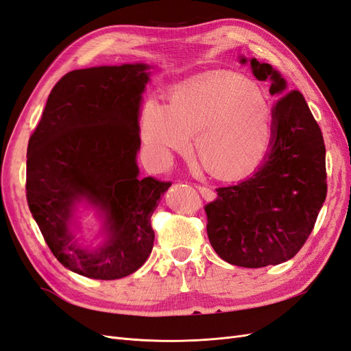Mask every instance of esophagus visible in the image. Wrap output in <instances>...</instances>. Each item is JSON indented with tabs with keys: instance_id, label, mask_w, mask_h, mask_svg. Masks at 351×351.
<instances>
[{
	"instance_id": "esophagus-1",
	"label": "esophagus",
	"mask_w": 351,
	"mask_h": 351,
	"mask_svg": "<svg viewBox=\"0 0 351 351\" xmlns=\"http://www.w3.org/2000/svg\"><path fill=\"white\" fill-rule=\"evenodd\" d=\"M196 189L199 190L200 192V195L204 196L206 200H214L215 199V192L214 190H212L210 187H208V186H200V184H196Z\"/></svg>"
}]
</instances>
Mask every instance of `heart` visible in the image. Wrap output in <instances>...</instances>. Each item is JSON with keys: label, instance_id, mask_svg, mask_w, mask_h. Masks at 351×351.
Returning a JSON list of instances; mask_svg holds the SVG:
<instances>
[{"label": "heart", "instance_id": "heart-1", "mask_svg": "<svg viewBox=\"0 0 351 351\" xmlns=\"http://www.w3.org/2000/svg\"><path fill=\"white\" fill-rule=\"evenodd\" d=\"M196 134V154L209 171L234 178L253 171L272 136L271 108L250 83L231 76L199 79L178 86L168 105L149 99L142 112V137L158 164L186 152Z\"/></svg>", "mask_w": 351, "mask_h": 351}]
</instances>
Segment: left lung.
Masks as SVG:
<instances>
[{
  "label": "left lung",
  "instance_id": "left-lung-1",
  "mask_svg": "<svg viewBox=\"0 0 351 351\" xmlns=\"http://www.w3.org/2000/svg\"><path fill=\"white\" fill-rule=\"evenodd\" d=\"M250 67L278 97L269 151L252 177L218 187L205 212L210 246L221 259L263 268L294 258L311 236L328 190L325 143L303 95L287 92L285 80L269 64L252 58Z\"/></svg>",
  "mask_w": 351,
  "mask_h": 351
}]
</instances>
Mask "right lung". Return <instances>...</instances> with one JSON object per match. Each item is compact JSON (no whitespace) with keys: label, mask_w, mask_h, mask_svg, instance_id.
I'll use <instances>...</instances> for the list:
<instances>
[{"label":"right lung","mask_w":351,"mask_h":351,"mask_svg":"<svg viewBox=\"0 0 351 351\" xmlns=\"http://www.w3.org/2000/svg\"><path fill=\"white\" fill-rule=\"evenodd\" d=\"M145 64L74 70L52 88L27 145L26 197L52 254L93 280L139 269L154 247L151 217L171 186L139 178V108ZM82 197L108 215L109 239L88 252L71 243L72 205Z\"/></svg>","instance_id":"right-lung-1"}]
</instances>
